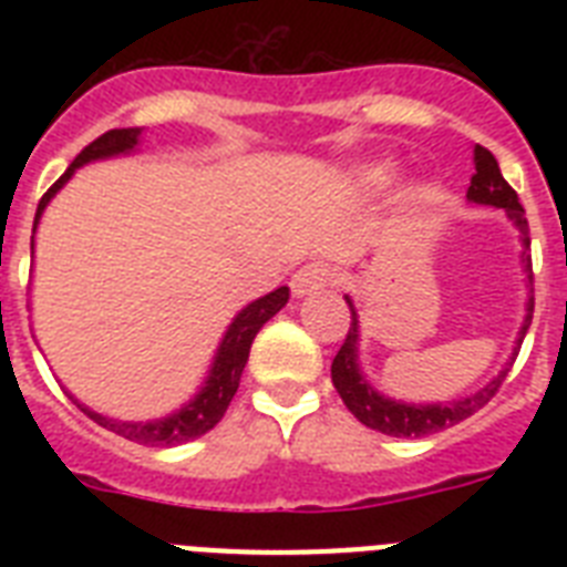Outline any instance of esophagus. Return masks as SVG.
Wrapping results in <instances>:
<instances>
[{
  "label": "esophagus",
  "instance_id": "1",
  "mask_svg": "<svg viewBox=\"0 0 567 567\" xmlns=\"http://www.w3.org/2000/svg\"><path fill=\"white\" fill-rule=\"evenodd\" d=\"M336 282V270L323 261H309V265H302L297 274L291 276V291L297 297H306L311 291H320V288H327V285Z\"/></svg>",
  "mask_w": 567,
  "mask_h": 567
}]
</instances>
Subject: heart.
Wrapping results in <instances>:
<instances>
[{"mask_svg":"<svg viewBox=\"0 0 567 567\" xmlns=\"http://www.w3.org/2000/svg\"><path fill=\"white\" fill-rule=\"evenodd\" d=\"M371 176H373V179H382V176H385V171H382V167H379V171H373Z\"/></svg>","mask_w":567,"mask_h":567,"instance_id":"obj_1","label":"heart"}]
</instances>
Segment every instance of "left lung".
<instances>
[{
  "label": "left lung",
  "mask_w": 567,
  "mask_h": 567,
  "mask_svg": "<svg viewBox=\"0 0 567 567\" xmlns=\"http://www.w3.org/2000/svg\"><path fill=\"white\" fill-rule=\"evenodd\" d=\"M476 173L471 176V188H467V199L480 205H497L503 212L509 214L515 226L524 235V244L529 247V226L527 217H524V205L518 203V194L512 190V185L503 179L501 167H497V158H494L485 146H476L474 150ZM527 274H533V265L527 261ZM533 279V276H529ZM350 306V329H347V338L338 355L332 359V385L341 394L344 405L350 412L377 432H385V435H394V439H423V435H435V432L447 430V426H456V423L467 421L471 414H476L483 409L497 388L503 385V379L509 373V368L501 373V377L488 382L483 391H476L471 396H462V400H453V403H432V405H414V403H396V400H388V396L377 394L368 379L359 373V364H355V353H359V320H355L353 302L347 300ZM529 320H533V300L527 306V320L520 327V341L527 336Z\"/></svg>",
  "instance_id": "obj_1"
}]
</instances>
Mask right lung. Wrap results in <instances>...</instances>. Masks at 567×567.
I'll return each mask as SVG.
<instances>
[{"mask_svg": "<svg viewBox=\"0 0 567 567\" xmlns=\"http://www.w3.org/2000/svg\"><path fill=\"white\" fill-rule=\"evenodd\" d=\"M137 137H141V128H111L105 135H100L93 144H87L82 153L75 155V162L66 167V173L61 179L40 196L38 214H34V226H38L40 214L47 208V203L58 194V188H64V182L73 176L75 167H82L87 162H96V158H109V155H120L135 150ZM288 302V288H276L261 300L249 302L247 309L240 311L238 318L231 320L229 332L223 336L220 350L214 355V368L205 379L203 391L190 400L185 409H179L171 417L164 421H150V423H126V421H111V417H102V414L91 412L79 405L91 421H96L105 430L117 432L123 439L137 441V444H150V447H173V444H185V441H194L199 435H205L208 430H214L220 417L229 409L231 396L238 391L240 373H244V364L249 359V347H252V338L258 336V329L265 327L267 320L274 318L276 311L282 309Z\"/></svg>", "mask_w": 567, "mask_h": 567, "instance_id": "right-lung-1", "label": "right lung"}]
</instances>
